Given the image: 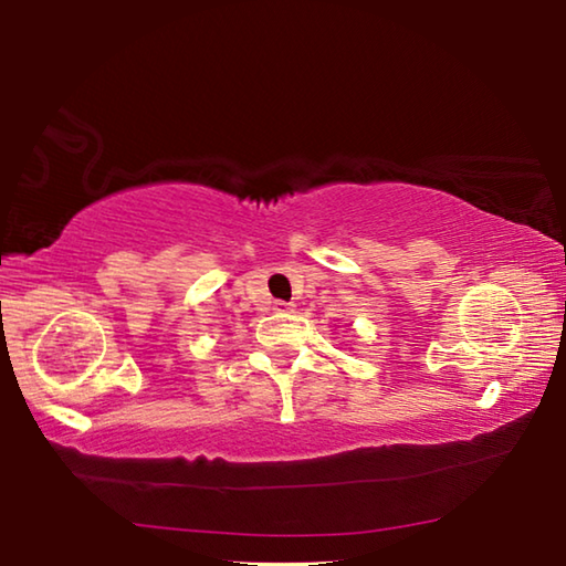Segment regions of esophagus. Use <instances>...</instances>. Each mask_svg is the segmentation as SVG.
<instances>
[{
	"mask_svg": "<svg viewBox=\"0 0 566 566\" xmlns=\"http://www.w3.org/2000/svg\"><path fill=\"white\" fill-rule=\"evenodd\" d=\"M274 310L276 312H292L294 304H290V302H274Z\"/></svg>",
	"mask_w": 566,
	"mask_h": 566,
	"instance_id": "1",
	"label": "esophagus"
}]
</instances>
